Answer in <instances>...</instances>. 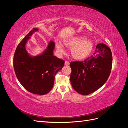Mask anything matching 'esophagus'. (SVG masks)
I'll use <instances>...</instances> for the list:
<instances>
[{"mask_svg":"<svg viewBox=\"0 0 128 128\" xmlns=\"http://www.w3.org/2000/svg\"><path fill=\"white\" fill-rule=\"evenodd\" d=\"M64 64H65V65L68 66V65H69V62L68 61H66L65 62H64Z\"/></svg>","mask_w":128,"mask_h":128,"instance_id":"1","label":"esophagus"}]
</instances>
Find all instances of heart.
Masks as SVG:
<instances>
[{"mask_svg": "<svg viewBox=\"0 0 128 128\" xmlns=\"http://www.w3.org/2000/svg\"><path fill=\"white\" fill-rule=\"evenodd\" d=\"M64 45L67 48H72V56L76 60H82L86 58L93 50V44L90 40H86L83 36H77L65 40ZM56 46L58 52L63 53L64 50L60 42H56Z\"/></svg>", "mask_w": 128, "mask_h": 128, "instance_id": "heart-1", "label": "heart"}]
</instances>
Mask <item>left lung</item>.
Returning <instances> with one entry per match:
<instances>
[{
    "mask_svg": "<svg viewBox=\"0 0 128 128\" xmlns=\"http://www.w3.org/2000/svg\"><path fill=\"white\" fill-rule=\"evenodd\" d=\"M96 48L94 55L83 61L70 63L72 86L80 94L88 95L97 90L110 75L113 61L110 49L104 44H98Z\"/></svg>",
    "mask_w": 128,
    "mask_h": 128,
    "instance_id": "obj_1",
    "label": "left lung"
}]
</instances>
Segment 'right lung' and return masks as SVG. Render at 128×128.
<instances>
[{
  "mask_svg": "<svg viewBox=\"0 0 128 128\" xmlns=\"http://www.w3.org/2000/svg\"><path fill=\"white\" fill-rule=\"evenodd\" d=\"M38 29L33 28L19 43L13 58V66L19 82L27 91L44 95L53 88L56 72L64 67V61L53 55L54 42L51 41L41 55L32 57L25 45L30 36Z\"/></svg>",
  "mask_w": 128,
  "mask_h": 128,
  "instance_id": "obj_1",
  "label": "right lung"
}]
</instances>
